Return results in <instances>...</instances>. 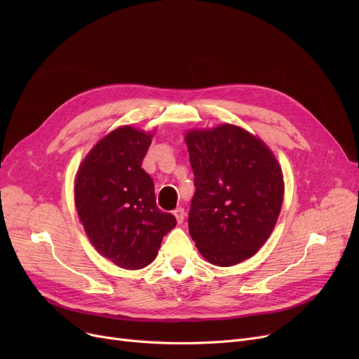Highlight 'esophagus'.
I'll return each mask as SVG.
<instances>
[{
	"mask_svg": "<svg viewBox=\"0 0 359 359\" xmlns=\"http://www.w3.org/2000/svg\"><path fill=\"white\" fill-rule=\"evenodd\" d=\"M173 214H175V217H176V219H177V222L179 224H182L183 222V219H184V217H186V212H184V210L183 208H176L175 211H173Z\"/></svg>",
	"mask_w": 359,
	"mask_h": 359,
	"instance_id": "esophagus-1",
	"label": "esophagus"
}]
</instances>
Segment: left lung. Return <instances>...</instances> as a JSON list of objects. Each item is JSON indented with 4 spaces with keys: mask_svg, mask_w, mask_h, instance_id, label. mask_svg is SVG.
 Segmentation results:
<instances>
[{
    "mask_svg": "<svg viewBox=\"0 0 359 359\" xmlns=\"http://www.w3.org/2000/svg\"><path fill=\"white\" fill-rule=\"evenodd\" d=\"M195 195L189 234L212 265L233 266L271 236L284 201L280 167L266 144L224 123L186 134Z\"/></svg>",
    "mask_w": 359,
    "mask_h": 359,
    "instance_id": "1",
    "label": "left lung"
}]
</instances>
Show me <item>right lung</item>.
Returning a JSON list of instances; mask_svg holds the SVG:
<instances>
[{"label": "right lung", "instance_id": "add662e5", "mask_svg": "<svg viewBox=\"0 0 359 359\" xmlns=\"http://www.w3.org/2000/svg\"><path fill=\"white\" fill-rule=\"evenodd\" d=\"M153 135L132 126L91 148L75 177V206L96 250L123 269H142L158 253L175 215L157 208L154 182L141 167Z\"/></svg>", "mask_w": 359, "mask_h": 359}]
</instances>
